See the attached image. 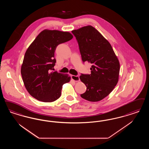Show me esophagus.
Listing matches in <instances>:
<instances>
[{
	"mask_svg": "<svg viewBox=\"0 0 149 149\" xmlns=\"http://www.w3.org/2000/svg\"><path fill=\"white\" fill-rule=\"evenodd\" d=\"M72 79L75 81H79L80 80L79 77L78 75H72Z\"/></svg>",
	"mask_w": 149,
	"mask_h": 149,
	"instance_id": "1",
	"label": "esophagus"
}]
</instances>
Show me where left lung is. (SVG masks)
Masks as SVG:
<instances>
[{
  "label": "left lung",
  "mask_w": 149,
  "mask_h": 149,
  "mask_svg": "<svg viewBox=\"0 0 149 149\" xmlns=\"http://www.w3.org/2000/svg\"><path fill=\"white\" fill-rule=\"evenodd\" d=\"M81 59L92 65L90 74H81L80 79L86 86L82 98L99 101L107 96L118 82L120 64L109 42L91 25L72 30Z\"/></svg>",
  "instance_id": "obj_1"
}]
</instances>
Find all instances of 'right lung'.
<instances>
[{"mask_svg": "<svg viewBox=\"0 0 149 149\" xmlns=\"http://www.w3.org/2000/svg\"><path fill=\"white\" fill-rule=\"evenodd\" d=\"M73 38L69 32L44 30L36 36L26 51L21 74L25 87L33 97L42 102H53L61 96L64 84L70 77L56 71L54 53L58 45Z\"/></svg>", "mask_w": 149, "mask_h": 149, "instance_id": "add662e5", "label": "right lung"}]
</instances>
